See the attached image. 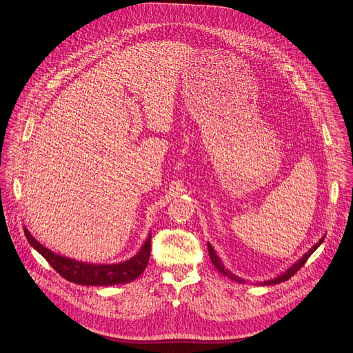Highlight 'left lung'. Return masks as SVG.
I'll return each mask as SVG.
<instances>
[{
    "instance_id": "left-lung-1",
    "label": "left lung",
    "mask_w": 353,
    "mask_h": 353,
    "mask_svg": "<svg viewBox=\"0 0 353 353\" xmlns=\"http://www.w3.org/2000/svg\"><path fill=\"white\" fill-rule=\"evenodd\" d=\"M323 240H324V237H323L319 243H316V244H314V245H313V247H312V248H310V250H309V251H307V252H306V254H305V255H303V256H302L296 263H294L291 268H288V269H287V272H284L283 274H280V276H279V277H276L274 280H268V281H265L263 284H266V285H269V284H270V285H272V284H279V283H281V281H285V280L291 279V277H292V276H294V274H295V273H296V272H298V270L305 265V262L307 261V258H309V256L313 254V251H314V250H316V248L323 243ZM207 245H208V254H210V258H211L212 263L215 265V268H216L222 274L229 276L230 279H233V280H236V281L241 283V281H243L241 279L236 277V276H234V274H232L228 269H225V266L222 265V262H221V261H219V258L216 256V254H215L214 248L211 247V244L208 243Z\"/></svg>"
}]
</instances>
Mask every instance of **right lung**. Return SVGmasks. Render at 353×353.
Here are the masks:
<instances>
[{"label":"right lung","mask_w":353,"mask_h":353,"mask_svg":"<svg viewBox=\"0 0 353 353\" xmlns=\"http://www.w3.org/2000/svg\"><path fill=\"white\" fill-rule=\"evenodd\" d=\"M25 234L30 245H33L63 279L83 285H112L135 280L148 266L152 250V236H149L134 258L116 265H92L52 252L41 245L26 228Z\"/></svg>","instance_id":"obj_1"}]
</instances>
